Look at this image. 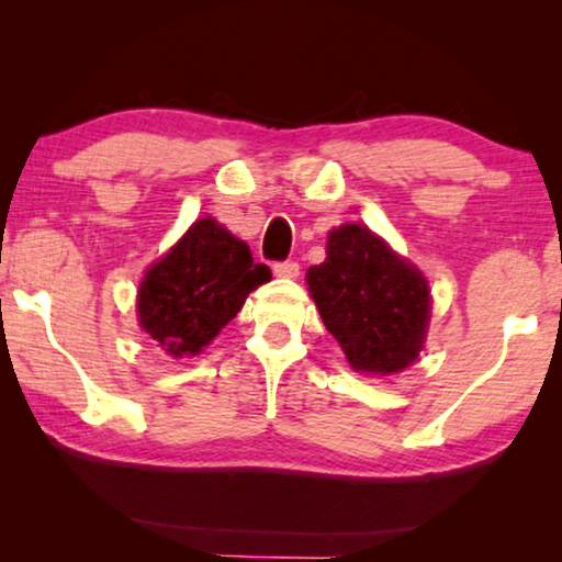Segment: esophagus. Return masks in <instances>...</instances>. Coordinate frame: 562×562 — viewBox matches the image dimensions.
Returning a JSON list of instances; mask_svg holds the SVG:
<instances>
[{"instance_id": "esophagus-1", "label": "esophagus", "mask_w": 562, "mask_h": 562, "mask_svg": "<svg viewBox=\"0 0 562 562\" xmlns=\"http://www.w3.org/2000/svg\"><path fill=\"white\" fill-rule=\"evenodd\" d=\"M273 273L279 276V279H296L299 263L296 260H281V263H273Z\"/></svg>"}]
</instances>
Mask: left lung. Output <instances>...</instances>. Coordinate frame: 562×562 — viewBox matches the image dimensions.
<instances>
[{
	"instance_id": "left-lung-1",
	"label": "left lung",
	"mask_w": 562,
	"mask_h": 562,
	"mask_svg": "<svg viewBox=\"0 0 562 562\" xmlns=\"http://www.w3.org/2000/svg\"><path fill=\"white\" fill-rule=\"evenodd\" d=\"M306 283L356 371L389 375L419 358L432 310L427 279L368 227L333 229L325 263L306 271Z\"/></svg>"
}]
</instances>
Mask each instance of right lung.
Returning <instances> with one entry per match:
<instances>
[{
	"instance_id": "1",
	"label": "right lung",
	"mask_w": 562,
	"mask_h": 562,
	"mask_svg": "<svg viewBox=\"0 0 562 562\" xmlns=\"http://www.w3.org/2000/svg\"><path fill=\"white\" fill-rule=\"evenodd\" d=\"M266 281L271 271L252 263L248 245L212 217L196 220L145 273L137 319L168 356H196Z\"/></svg>"
}]
</instances>
